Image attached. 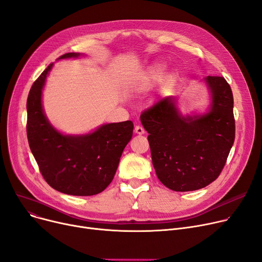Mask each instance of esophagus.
Listing matches in <instances>:
<instances>
[{"label": "esophagus", "mask_w": 262, "mask_h": 262, "mask_svg": "<svg viewBox=\"0 0 262 262\" xmlns=\"http://www.w3.org/2000/svg\"><path fill=\"white\" fill-rule=\"evenodd\" d=\"M144 128L141 125H136L135 126V133L138 134V135H143L144 134Z\"/></svg>", "instance_id": "34e87169"}]
</instances>
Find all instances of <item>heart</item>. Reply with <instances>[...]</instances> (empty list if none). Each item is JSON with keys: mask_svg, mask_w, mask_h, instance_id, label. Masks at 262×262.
I'll use <instances>...</instances> for the list:
<instances>
[{"mask_svg": "<svg viewBox=\"0 0 262 262\" xmlns=\"http://www.w3.org/2000/svg\"><path fill=\"white\" fill-rule=\"evenodd\" d=\"M163 70H164L163 63L157 62V63H154L153 66H150L145 74L143 85H141V87L139 88V91H145L146 89H148V87L152 86L155 81L159 80L163 74ZM172 78H173V73H170L167 76V80L170 81Z\"/></svg>", "mask_w": 262, "mask_h": 262, "instance_id": "obj_1", "label": "heart"}]
</instances>
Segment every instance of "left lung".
I'll return each instance as SVG.
<instances>
[{
	"instance_id": "obj_1",
	"label": "left lung",
	"mask_w": 262,
	"mask_h": 262,
	"mask_svg": "<svg viewBox=\"0 0 262 262\" xmlns=\"http://www.w3.org/2000/svg\"><path fill=\"white\" fill-rule=\"evenodd\" d=\"M204 81L210 93L207 113L185 117L174 96H166L140 116L149 134L157 177L173 191H194L215 181L235 141L230 86L221 76H207Z\"/></svg>"
}]
</instances>
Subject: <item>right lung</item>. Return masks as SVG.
<instances>
[{"label": "right lung", "instance_id": "right-lung-1", "mask_svg": "<svg viewBox=\"0 0 262 262\" xmlns=\"http://www.w3.org/2000/svg\"><path fill=\"white\" fill-rule=\"evenodd\" d=\"M67 53L59 59L77 58ZM51 63L33 84L27 98L26 133L32 153L46 182L61 193L90 196L113 182L123 149L133 137L132 121L109 123L86 135H63L48 120L42 90Z\"/></svg>", "mask_w": 262, "mask_h": 262}]
</instances>
